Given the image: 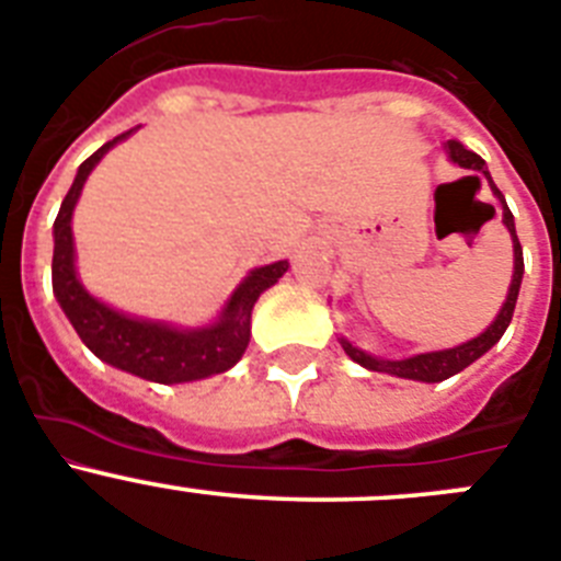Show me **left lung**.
<instances>
[{"mask_svg": "<svg viewBox=\"0 0 561 561\" xmlns=\"http://www.w3.org/2000/svg\"><path fill=\"white\" fill-rule=\"evenodd\" d=\"M444 150H447L450 161H453V164H458V168L478 170V173H481L483 179L489 181V186H492V193L497 195V201L503 204V224H506L508 234H512V243H514V274H512V285H508V296H506V301H503L497 318H494L492 324L486 327V332H481V335L472 337V341L461 343V346H453V350L425 352V355H413V357H405V360H380V357L366 355L363 350L352 346L346 337H341L343 352H346V355H350L355 363L366 366L368 371H382V375L405 377V380L442 382V380H447V377L463 371L469 363H476L481 355H486L494 343L501 341L503 332H506V327L512 324L514 305H517V293H519V282H523V249H519L517 229H514V215L508 211L506 198H503L501 190L494 186L492 175H489V170H486V161H483L481 156L472 153V150H467L461 142H456V139H450V142L444 145Z\"/></svg>", "mask_w": 561, "mask_h": 561, "instance_id": "8db88e82", "label": "left lung"}]
</instances>
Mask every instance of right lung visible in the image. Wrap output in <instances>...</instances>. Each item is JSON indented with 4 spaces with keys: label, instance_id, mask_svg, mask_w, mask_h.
Instances as JSON below:
<instances>
[{
    "label": "right lung",
    "instance_id": "right-lung-1",
    "mask_svg": "<svg viewBox=\"0 0 561 561\" xmlns=\"http://www.w3.org/2000/svg\"><path fill=\"white\" fill-rule=\"evenodd\" d=\"M134 134V128L114 136L111 142L94 150L89 159L78 168L67 198L60 204L58 218H55L53 237V290L60 310L67 312L80 341L111 366L123 368L128 375L142 377L153 382H190L204 380V377L220 375L234 366L243 357L251 337V310L262 290L282 279L287 271V260L254 268L240 287L231 293L224 312L215 324L201 327V330H179V327L161 324V321H145V318L125 316V312L111 310L108 305L98 301L85 290L75 271V243H72V211L80 198L85 179L94 170L100 159L108 153L125 136Z\"/></svg>",
    "mask_w": 561,
    "mask_h": 561
}]
</instances>
